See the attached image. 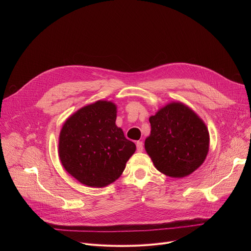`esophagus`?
I'll return each mask as SVG.
<instances>
[{"label":"esophagus","mask_w":251,"mask_h":251,"mask_svg":"<svg viewBox=\"0 0 251 251\" xmlns=\"http://www.w3.org/2000/svg\"><path fill=\"white\" fill-rule=\"evenodd\" d=\"M136 147H137L138 152H142L143 150H144V147H143V142H141V141H138L136 143Z\"/></svg>","instance_id":"1"}]
</instances>
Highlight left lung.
Wrapping results in <instances>:
<instances>
[{
  "instance_id": "8db88e82",
  "label": "left lung",
  "mask_w": 251,
  "mask_h": 251,
  "mask_svg": "<svg viewBox=\"0 0 251 251\" xmlns=\"http://www.w3.org/2000/svg\"><path fill=\"white\" fill-rule=\"evenodd\" d=\"M151 135L145 149L161 173L183 177L204 161L209 135L204 123L189 107L171 103L151 116Z\"/></svg>"
}]
</instances>
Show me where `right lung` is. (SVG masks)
Masks as SVG:
<instances>
[{
    "instance_id": "obj_1",
    "label": "right lung",
    "mask_w": 251,
    "mask_h": 251,
    "mask_svg": "<svg viewBox=\"0 0 251 251\" xmlns=\"http://www.w3.org/2000/svg\"><path fill=\"white\" fill-rule=\"evenodd\" d=\"M116 106L97 101L79 109L64 123L58 143L64 169L77 181L101 188L123 173L136 146L115 125Z\"/></svg>"
}]
</instances>
